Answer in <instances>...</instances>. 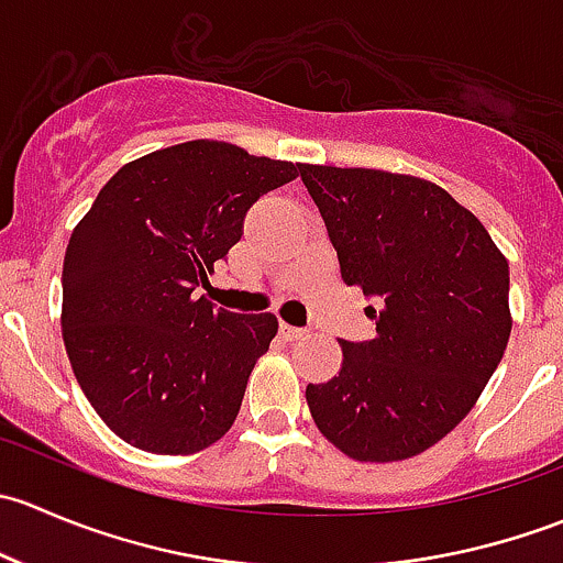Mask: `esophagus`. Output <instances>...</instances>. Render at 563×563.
<instances>
[{
  "label": "esophagus",
  "mask_w": 563,
  "mask_h": 563,
  "mask_svg": "<svg viewBox=\"0 0 563 563\" xmlns=\"http://www.w3.org/2000/svg\"><path fill=\"white\" fill-rule=\"evenodd\" d=\"M280 334L286 340H308L310 338V329L308 327H291V323L283 321L280 323Z\"/></svg>",
  "instance_id": "obj_1"
}]
</instances>
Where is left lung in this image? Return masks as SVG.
Masks as SVG:
<instances>
[{"label":"left lung","instance_id":"left-lung-1","mask_svg":"<svg viewBox=\"0 0 563 563\" xmlns=\"http://www.w3.org/2000/svg\"><path fill=\"white\" fill-rule=\"evenodd\" d=\"M340 275L360 286L376 338L343 340V365L308 384L318 430L354 460L433 446L474 408L512 332L509 264L444 187L376 168L299 166Z\"/></svg>","mask_w":563,"mask_h":563}]
</instances>
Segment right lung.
<instances>
[{"label": "right lung", "instance_id": "right-lung-1", "mask_svg": "<svg viewBox=\"0 0 563 563\" xmlns=\"http://www.w3.org/2000/svg\"><path fill=\"white\" fill-rule=\"evenodd\" d=\"M299 166L187 141L119 168L70 236L62 338L100 419L130 446L192 455L229 433L277 334L196 297L242 240L247 209Z\"/></svg>", "mask_w": 563, "mask_h": 563}]
</instances>
